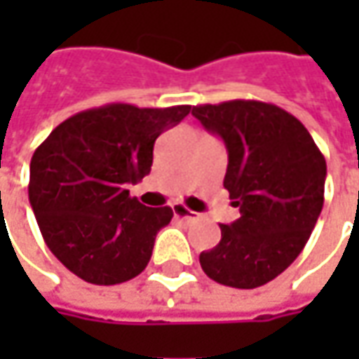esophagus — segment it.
<instances>
[{
	"label": "esophagus",
	"mask_w": 359,
	"mask_h": 359,
	"mask_svg": "<svg viewBox=\"0 0 359 359\" xmlns=\"http://www.w3.org/2000/svg\"><path fill=\"white\" fill-rule=\"evenodd\" d=\"M173 215L182 217V219H189V217H194V212H189L186 205H182V203H175L173 205Z\"/></svg>",
	"instance_id": "34e87169"
}]
</instances>
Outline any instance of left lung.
Wrapping results in <instances>:
<instances>
[{
    "label": "left lung",
    "instance_id": "1",
    "mask_svg": "<svg viewBox=\"0 0 359 359\" xmlns=\"http://www.w3.org/2000/svg\"><path fill=\"white\" fill-rule=\"evenodd\" d=\"M191 114L228 149L224 187L240 217L222 224V240L201 252L214 282L254 290L302 254L324 208L325 159L304 123L255 100L196 105Z\"/></svg>",
    "mask_w": 359,
    "mask_h": 359
}]
</instances>
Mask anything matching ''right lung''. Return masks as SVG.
<instances>
[{"mask_svg": "<svg viewBox=\"0 0 359 359\" xmlns=\"http://www.w3.org/2000/svg\"><path fill=\"white\" fill-rule=\"evenodd\" d=\"M191 105L107 104L62 121L34 151L29 203L43 240L83 282L114 285L140 276L172 208H145L128 184L154 163L159 133L177 126Z\"/></svg>", "mask_w": 359, "mask_h": 359, "instance_id": "add662e5", "label": "right lung"}]
</instances>
